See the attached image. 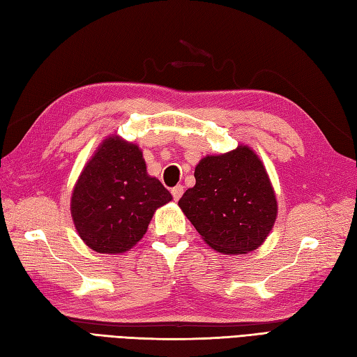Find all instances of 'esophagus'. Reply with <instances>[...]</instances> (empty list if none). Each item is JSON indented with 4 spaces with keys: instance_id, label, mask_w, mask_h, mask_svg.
<instances>
[{
    "instance_id": "obj_1",
    "label": "esophagus",
    "mask_w": 357,
    "mask_h": 357,
    "mask_svg": "<svg viewBox=\"0 0 357 357\" xmlns=\"http://www.w3.org/2000/svg\"><path fill=\"white\" fill-rule=\"evenodd\" d=\"M171 194H172V197H174V200H178L181 195H183V186L181 185H177V186H174L172 189H171Z\"/></svg>"
}]
</instances>
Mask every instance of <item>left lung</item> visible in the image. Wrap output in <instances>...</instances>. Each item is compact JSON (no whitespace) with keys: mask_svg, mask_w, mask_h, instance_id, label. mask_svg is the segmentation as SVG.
<instances>
[{"mask_svg":"<svg viewBox=\"0 0 357 357\" xmlns=\"http://www.w3.org/2000/svg\"><path fill=\"white\" fill-rule=\"evenodd\" d=\"M195 186L178 200L185 215L215 251L257 250L270 234L278 202L268 174L248 146L202 160Z\"/></svg>","mask_w":357,"mask_h":357,"instance_id":"1","label":"left lung"}]
</instances>
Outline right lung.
Masks as SVG:
<instances>
[{
	"instance_id": "right-lung-1",
	"label": "right lung",
	"mask_w": 357,
	"mask_h": 357,
	"mask_svg": "<svg viewBox=\"0 0 357 357\" xmlns=\"http://www.w3.org/2000/svg\"><path fill=\"white\" fill-rule=\"evenodd\" d=\"M172 195L146 172L142 151L111 137L79 176L70 213L84 243L97 252H125L143 237L155 209Z\"/></svg>"
}]
</instances>
